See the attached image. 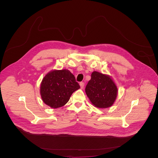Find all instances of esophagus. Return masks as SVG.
Wrapping results in <instances>:
<instances>
[{
    "label": "esophagus",
    "instance_id": "obj_1",
    "mask_svg": "<svg viewBox=\"0 0 158 158\" xmlns=\"http://www.w3.org/2000/svg\"><path fill=\"white\" fill-rule=\"evenodd\" d=\"M80 88H81V89H83V88H84V86H85V83H84L83 82H81V83H80Z\"/></svg>",
    "mask_w": 158,
    "mask_h": 158
}]
</instances>
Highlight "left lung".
Wrapping results in <instances>:
<instances>
[{"instance_id":"left-lung-1","label":"left lung","mask_w":158,"mask_h":158,"mask_svg":"<svg viewBox=\"0 0 158 158\" xmlns=\"http://www.w3.org/2000/svg\"><path fill=\"white\" fill-rule=\"evenodd\" d=\"M85 92L94 106L104 109L113 106L117 96L118 89L110 75L94 71Z\"/></svg>"}]
</instances>
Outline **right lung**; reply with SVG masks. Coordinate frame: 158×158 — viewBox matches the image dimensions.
<instances>
[{
	"label": "right lung",
	"mask_w": 158,
	"mask_h": 158,
	"mask_svg": "<svg viewBox=\"0 0 158 158\" xmlns=\"http://www.w3.org/2000/svg\"><path fill=\"white\" fill-rule=\"evenodd\" d=\"M80 88L75 76L68 69L52 70L41 81L40 94L45 104L55 109L65 105L73 92Z\"/></svg>",
	"instance_id": "add662e5"
}]
</instances>
